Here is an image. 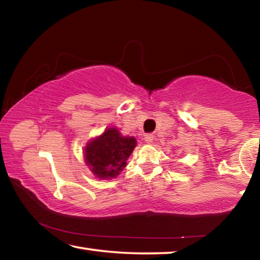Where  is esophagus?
Here are the masks:
<instances>
[{
	"mask_svg": "<svg viewBox=\"0 0 260 260\" xmlns=\"http://www.w3.org/2000/svg\"><path fill=\"white\" fill-rule=\"evenodd\" d=\"M144 141H146L147 143H151L153 141V134L149 133V134H146L144 135Z\"/></svg>",
	"mask_w": 260,
	"mask_h": 260,
	"instance_id": "1",
	"label": "esophagus"
}]
</instances>
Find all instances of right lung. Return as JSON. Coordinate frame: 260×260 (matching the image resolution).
Here are the masks:
<instances>
[{"label": "right lung", "instance_id": "add662e5", "mask_svg": "<svg viewBox=\"0 0 260 260\" xmlns=\"http://www.w3.org/2000/svg\"><path fill=\"white\" fill-rule=\"evenodd\" d=\"M135 147V138L122 136L119 131L111 127L87 143L86 164L99 179H113L124 170Z\"/></svg>", "mask_w": 260, "mask_h": 260}]
</instances>
